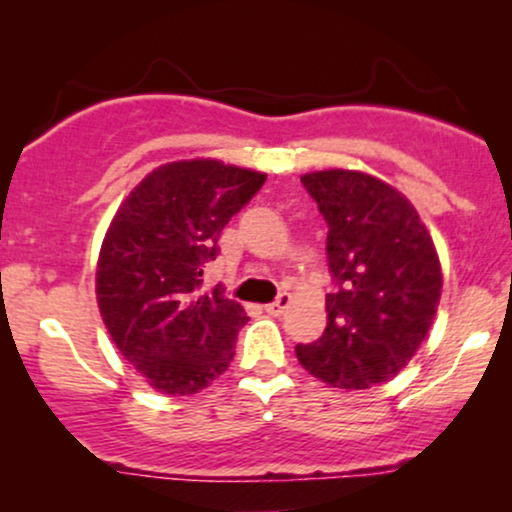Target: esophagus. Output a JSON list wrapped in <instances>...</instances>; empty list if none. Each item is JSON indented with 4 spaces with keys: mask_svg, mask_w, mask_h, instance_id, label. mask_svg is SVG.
I'll return each instance as SVG.
<instances>
[{
    "mask_svg": "<svg viewBox=\"0 0 512 512\" xmlns=\"http://www.w3.org/2000/svg\"><path fill=\"white\" fill-rule=\"evenodd\" d=\"M289 305H291V296H289V293H279V298H276L274 303L264 305V310H267L269 315H284Z\"/></svg>",
    "mask_w": 512,
    "mask_h": 512,
    "instance_id": "obj_1",
    "label": "esophagus"
}]
</instances>
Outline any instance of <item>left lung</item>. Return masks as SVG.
<instances>
[{"label":"left lung","mask_w":512,"mask_h":512,"mask_svg":"<svg viewBox=\"0 0 512 512\" xmlns=\"http://www.w3.org/2000/svg\"><path fill=\"white\" fill-rule=\"evenodd\" d=\"M327 221V327L298 344L301 366L322 383L366 390L397 375L436 317L443 276L416 209L395 187L358 170L301 178Z\"/></svg>","instance_id":"obj_1"}]
</instances>
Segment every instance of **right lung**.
<instances>
[{
    "label": "right lung",
    "mask_w": 512,
    "mask_h": 512,
    "mask_svg": "<svg viewBox=\"0 0 512 512\" xmlns=\"http://www.w3.org/2000/svg\"><path fill=\"white\" fill-rule=\"evenodd\" d=\"M267 180L211 158L166 163L129 192L96 269L103 322L120 354L163 395H195L228 368L248 315L204 291V262Z\"/></svg>",
    "instance_id": "obj_1"
}]
</instances>
